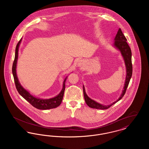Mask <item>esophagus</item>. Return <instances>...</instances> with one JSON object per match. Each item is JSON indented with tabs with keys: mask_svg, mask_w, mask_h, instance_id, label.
Here are the masks:
<instances>
[{
	"mask_svg": "<svg viewBox=\"0 0 149 149\" xmlns=\"http://www.w3.org/2000/svg\"><path fill=\"white\" fill-rule=\"evenodd\" d=\"M85 63V61H84V60L80 59V60H79L78 61L77 65H78V66H79V67H83V66H84Z\"/></svg>",
	"mask_w": 149,
	"mask_h": 149,
	"instance_id": "esophagus-1",
	"label": "esophagus"
}]
</instances>
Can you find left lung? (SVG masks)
<instances>
[{"mask_svg": "<svg viewBox=\"0 0 149 149\" xmlns=\"http://www.w3.org/2000/svg\"><path fill=\"white\" fill-rule=\"evenodd\" d=\"M114 43H113V46L115 47L117 50L120 51V54L123 58L125 66H126V75L125 81L123 86V89L122 91V93L120 94V95L118 99L116 101H114L112 103H111L109 105H103L93 100L91 98H89L86 93L85 92V87L83 85V94L84 97L85 99V102L86 104L92 108H95L98 109H106L109 108L111 106L113 105L116 103L118 102L120 100L123 98L124 96L126 89L127 88L128 85L130 83V79L132 77V52L131 50L128 46L127 43V39L125 37V36L123 34L120 29H119L117 35L114 40Z\"/></svg>", "mask_w": 149, "mask_h": 149, "instance_id": "1", "label": "left lung"}]
</instances>
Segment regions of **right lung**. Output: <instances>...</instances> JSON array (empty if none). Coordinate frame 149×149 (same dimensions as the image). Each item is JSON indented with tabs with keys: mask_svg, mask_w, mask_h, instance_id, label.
Here are the masks:
<instances>
[{
	"mask_svg": "<svg viewBox=\"0 0 149 149\" xmlns=\"http://www.w3.org/2000/svg\"><path fill=\"white\" fill-rule=\"evenodd\" d=\"M22 39V38L17 45V46L15 48V52L14 62L12 66V73L14 77V83L15 84L17 90L23 98H24L27 101H28L32 106L35 107L37 109L46 110V109L55 108L59 106L62 102L63 96H64V92H65V82H66V79L68 78V77H66L64 79L63 84V88L60 93L58 94H57L56 96L53 98H51L50 99H42V98L36 97L35 96L32 95V94H31L29 91H27L26 89H24L22 86L20 82L19 81L17 75V71H16L17 64V60L18 57V51H19V47L20 44L21 43Z\"/></svg>",
	"mask_w": 149,
	"mask_h": 149,
	"instance_id": "right-lung-1",
	"label": "right lung"
}]
</instances>
